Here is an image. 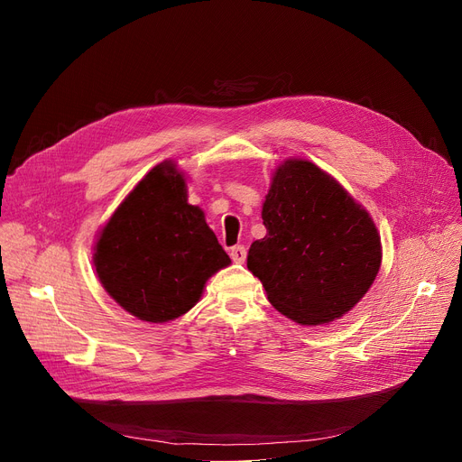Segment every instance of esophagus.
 <instances>
[{
  "mask_svg": "<svg viewBox=\"0 0 462 462\" xmlns=\"http://www.w3.org/2000/svg\"><path fill=\"white\" fill-rule=\"evenodd\" d=\"M230 258H232L236 263L245 262V258H247V249H245L244 245H234V247L230 249Z\"/></svg>",
  "mask_w": 462,
  "mask_h": 462,
  "instance_id": "34e87169",
  "label": "esophagus"
}]
</instances>
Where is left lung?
<instances>
[{"mask_svg":"<svg viewBox=\"0 0 462 462\" xmlns=\"http://www.w3.org/2000/svg\"><path fill=\"white\" fill-rule=\"evenodd\" d=\"M262 218L268 234L251 245L247 268L284 317L328 324L365 296L380 270V236L369 213L317 164H281Z\"/></svg>","mask_w":462,"mask_h":462,"instance_id":"left-lung-1","label":"left lung"}]
</instances>
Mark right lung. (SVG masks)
<instances>
[{"mask_svg":"<svg viewBox=\"0 0 462 462\" xmlns=\"http://www.w3.org/2000/svg\"><path fill=\"white\" fill-rule=\"evenodd\" d=\"M93 263L106 292L143 322H168L202 296L206 281L230 263L206 225L187 204L185 180L162 162L121 202L97 239Z\"/></svg>","mask_w":462,"mask_h":462,"instance_id":"1","label":"right lung"}]
</instances>
